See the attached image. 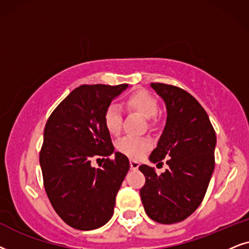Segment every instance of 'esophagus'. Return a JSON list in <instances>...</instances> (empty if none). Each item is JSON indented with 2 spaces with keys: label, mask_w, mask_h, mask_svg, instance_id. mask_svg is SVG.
I'll return each instance as SVG.
<instances>
[{
  "label": "esophagus",
  "mask_w": 249,
  "mask_h": 249,
  "mask_svg": "<svg viewBox=\"0 0 249 249\" xmlns=\"http://www.w3.org/2000/svg\"><path fill=\"white\" fill-rule=\"evenodd\" d=\"M130 166L132 170H138L139 166H140V163L137 160H130Z\"/></svg>",
  "instance_id": "obj_1"
}]
</instances>
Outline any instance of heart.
Masks as SVG:
<instances>
[{"label": "heart", "instance_id": "obj_1", "mask_svg": "<svg viewBox=\"0 0 249 249\" xmlns=\"http://www.w3.org/2000/svg\"><path fill=\"white\" fill-rule=\"evenodd\" d=\"M125 105L131 110L137 111L145 119L155 117L158 111V102L150 93L145 91H138L132 93L126 99ZM105 125L108 132L112 135L119 134L122 130V112L118 107L111 105L105 111ZM118 150L128 157L140 158L151 147V142L145 138L125 137L117 144Z\"/></svg>", "mask_w": 249, "mask_h": 249}]
</instances>
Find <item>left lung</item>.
I'll return each mask as SVG.
<instances>
[{"instance_id":"1","label":"left lung","mask_w":249,"mask_h":249,"mask_svg":"<svg viewBox=\"0 0 249 249\" xmlns=\"http://www.w3.org/2000/svg\"><path fill=\"white\" fill-rule=\"evenodd\" d=\"M163 99L167 117L157 147L149 156L151 163L168 168L157 175L148 165L139 167L145 177L140 190L145 213L158 223H178L197 210L203 201L215 167L216 135L207 112L188 92L173 85L151 83Z\"/></svg>"}]
</instances>
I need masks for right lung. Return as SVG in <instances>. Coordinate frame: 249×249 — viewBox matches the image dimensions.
Returning a JSON list of instances; mask_svg holds the SVG:
<instances>
[{"label": "right lung", "mask_w": 249, "mask_h": 249, "mask_svg": "<svg viewBox=\"0 0 249 249\" xmlns=\"http://www.w3.org/2000/svg\"><path fill=\"white\" fill-rule=\"evenodd\" d=\"M128 84L82 85L71 91L46 122L39 154L50 203L62 221L77 230H94L114 214L116 195L130 161L116 151L105 111ZM114 154L115 158L109 160ZM107 158L101 169L90 158Z\"/></svg>", "instance_id": "add662e5"}]
</instances>
